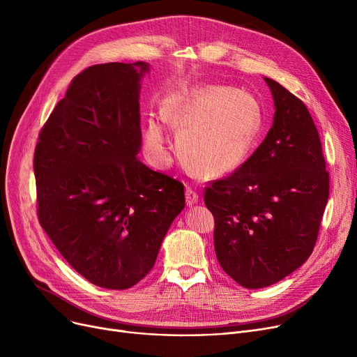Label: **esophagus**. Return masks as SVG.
I'll return each mask as SVG.
<instances>
[{"instance_id": "1", "label": "esophagus", "mask_w": 357, "mask_h": 357, "mask_svg": "<svg viewBox=\"0 0 357 357\" xmlns=\"http://www.w3.org/2000/svg\"><path fill=\"white\" fill-rule=\"evenodd\" d=\"M185 199H186V205H190V207H192L194 204L198 202V194L188 186V188L185 190Z\"/></svg>"}]
</instances>
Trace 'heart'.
Wrapping results in <instances>:
<instances>
[{"mask_svg":"<svg viewBox=\"0 0 357 357\" xmlns=\"http://www.w3.org/2000/svg\"><path fill=\"white\" fill-rule=\"evenodd\" d=\"M165 123L178 128V150L191 172L217 178L234 172L245 163L261 130V107L253 93L221 84H199L166 98ZM144 143L158 165H165L166 135L163 123L150 117Z\"/></svg>","mask_w":357,"mask_h":357,"instance_id":"heart-1","label":"heart"}]
</instances>
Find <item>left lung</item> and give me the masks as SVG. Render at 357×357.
<instances>
[{"instance_id":"1","label":"left lung","mask_w":357,"mask_h":357,"mask_svg":"<svg viewBox=\"0 0 357 357\" xmlns=\"http://www.w3.org/2000/svg\"><path fill=\"white\" fill-rule=\"evenodd\" d=\"M268 136L230 176L205 188L222 271L249 289L279 282L312 253L330 192L317 127L305 104L276 81Z\"/></svg>"}]
</instances>
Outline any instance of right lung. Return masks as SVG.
I'll list each match as a JSON object with an SVG mask.
<instances>
[{"label":"right lung","mask_w":357,"mask_h":357,"mask_svg":"<svg viewBox=\"0 0 357 357\" xmlns=\"http://www.w3.org/2000/svg\"><path fill=\"white\" fill-rule=\"evenodd\" d=\"M146 72V62L82 70L34 150L40 226L75 271L107 289L140 282L185 207L183 185L137 159Z\"/></svg>","instance_id":"obj_1"}]
</instances>
